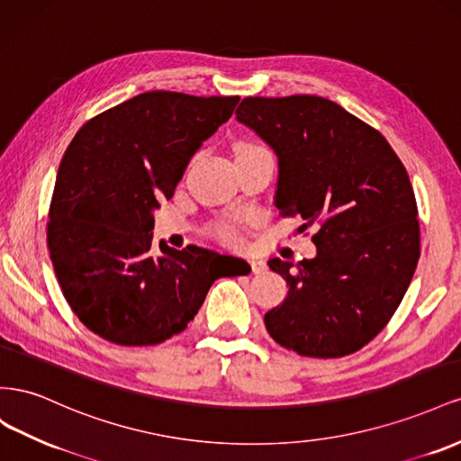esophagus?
<instances>
[{"label": "esophagus", "mask_w": 461, "mask_h": 461, "mask_svg": "<svg viewBox=\"0 0 461 461\" xmlns=\"http://www.w3.org/2000/svg\"><path fill=\"white\" fill-rule=\"evenodd\" d=\"M249 265H251V272L253 274H262L267 270V265L262 260H258V258H251L249 260Z\"/></svg>", "instance_id": "34e87169"}]
</instances>
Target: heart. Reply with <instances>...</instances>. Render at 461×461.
<instances>
[{"instance_id": "b5f03b06", "label": "heart", "mask_w": 461, "mask_h": 461, "mask_svg": "<svg viewBox=\"0 0 461 461\" xmlns=\"http://www.w3.org/2000/svg\"><path fill=\"white\" fill-rule=\"evenodd\" d=\"M240 149H258V147H253V144H241ZM220 235H221L223 240H231L233 235H235V231H233V228H231V226H221Z\"/></svg>"}]
</instances>
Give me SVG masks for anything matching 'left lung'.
<instances>
[{
  "instance_id": "8db88e82",
  "label": "left lung",
  "mask_w": 461,
  "mask_h": 461,
  "mask_svg": "<svg viewBox=\"0 0 461 461\" xmlns=\"http://www.w3.org/2000/svg\"><path fill=\"white\" fill-rule=\"evenodd\" d=\"M235 120L278 158L274 206L317 223V255L270 258L289 285L268 334L307 357H344L383 330L419 260L415 194L376 129L321 96L243 98Z\"/></svg>"
}]
</instances>
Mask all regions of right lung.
I'll list each match as a JSON object with an SVG mask.
<instances>
[{
    "label": "right lung",
    "mask_w": 461,
    "mask_h": 461,
    "mask_svg": "<svg viewBox=\"0 0 461 461\" xmlns=\"http://www.w3.org/2000/svg\"><path fill=\"white\" fill-rule=\"evenodd\" d=\"M240 96L154 90L85 123L63 154L50 204L48 249L61 292L88 330L120 346H154L185 330L223 262L160 241L154 210L174 196L191 158ZM245 262V260H243Z\"/></svg>",
    "instance_id": "obj_1"
}]
</instances>
